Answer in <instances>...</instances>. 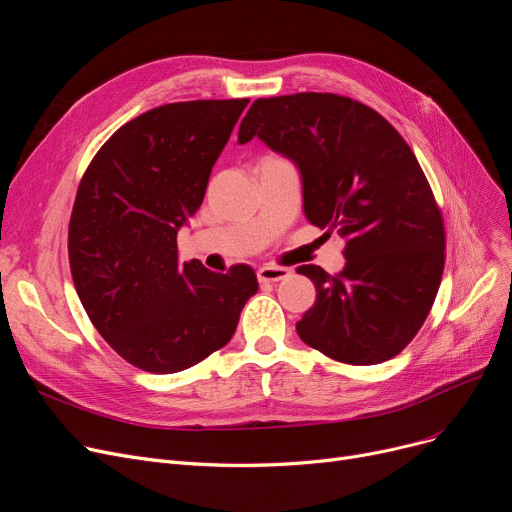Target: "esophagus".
Masks as SVG:
<instances>
[{
    "instance_id": "esophagus-1",
    "label": "esophagus",
    "mask_w": 512,
    "mask_h": 512,
    "mask_svg": "<svg viewBox=\"0 0 512 512\" xmlns=\"http://www.w3.org/2000/svg\"><path fill=\"white\" fill-rule=\"evenodd\" d=\"M288 276H290L288 267H280V265H263L257 270L259 282H280Z\"/></svg>"
}]
</instances>
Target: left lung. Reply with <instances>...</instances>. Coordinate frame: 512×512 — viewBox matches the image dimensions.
Instances as JSON below:
<instances>
[{"instance_id":"8db88e82","label":"left lung","mask_w":512,"mask_h":512,"mask_svg":"<svg viewBox=\"0 0 512 512\" xmlns=\"http://www.w3.org/2000/svg\"><path fill=\"white\" fill-rule=\"evenodd\" d=\"M292 159L307 220L338 232L346 265H317L315 305L297 324L305 344L334 361L375 365L405 348L434 305L444 272V222L411 147L371 107L334 93L257 99L238 128Z\"/></svg>"}]
</instances>
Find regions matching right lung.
<instances>
[{
  "instance_id": "right-lung-1",
  "label": "right lung",
  "mask_w": 512,
  "mask_h": 512,
  "mask_svg": "<svg viewBox=\"0 0 512 512\" xmlns=\"http://www.w3.org/2000/svg\"><path fill=\"white\" fill-rule=\"evenodd\" d=\"M249 99L153 107L89 164L68 228L70 272L97 332L130 365L176 373L226 346L257 292L249 265L178 261V230L201 207L211 168Z\"/></svg>"
}]
</instances>
